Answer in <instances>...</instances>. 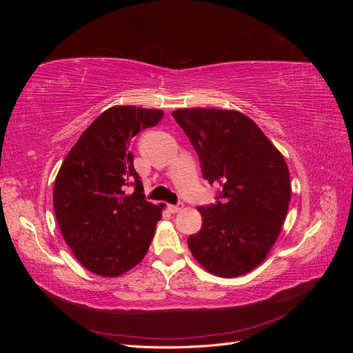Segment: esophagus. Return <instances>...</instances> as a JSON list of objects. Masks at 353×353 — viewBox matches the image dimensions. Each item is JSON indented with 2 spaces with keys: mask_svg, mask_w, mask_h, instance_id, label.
<instances>
[{
  "mask_svg": "<svg viewBox=\"0 0 353 353\" xmlns=\"http://www.w3.org/2000/svg\"><path fill=\"white\" fill-rule=\"evenodd\" d=\"M168 209H169L170 213H178V212L184 209V205H183V203H178V205H169Z\"/></svg>",
  "mask_w": 353,
  "mask_h": 353,
  "instance_id": "obj_1",
  "label": "esophagus"
}]
</instances>
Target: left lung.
Wrapping results in <instances>:
<instances>
[{
    "label": "left lung",
    "instance_id": "obj_1",
    "mask_svg": "<svg viewBox=\"0 0 353 353\" xmlns=\"http://www.w3.org/2000/svg\"><path fill=\"white\" fill-rule=\"evenodd\" d=\"M172 116L196 148L209 184L223 203L199 208L201 230L188 237L209 274L236 279L268 258L290 205L284 156L250 117L237 110L178 109Z\"/></svg>",
    "mask_w": 353,
    "mask_h": 353
}]
</instances>
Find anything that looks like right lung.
I'll return each mask as SVG.
<instances>
[{
	"mask_svg": "<svg viewBox=\"0 0 353 353\" xmlns=\"http://www.w3.org/2000/svg\"><path fill=\"white\" fill-rule=\"evenodd\" d=\"M162 116L159 109L113 105L83 131L60 166L52 190L57 223L74 258L95 275H123L150 248L165 205L144 199L128 148ZM132 183L136 191L128 194Z\"/></svg>",
	"mask_w": 353,
	"mask_h": 353,
	"instance_id": "add662e5",
	"label": "right lung"
}]
</instances>
